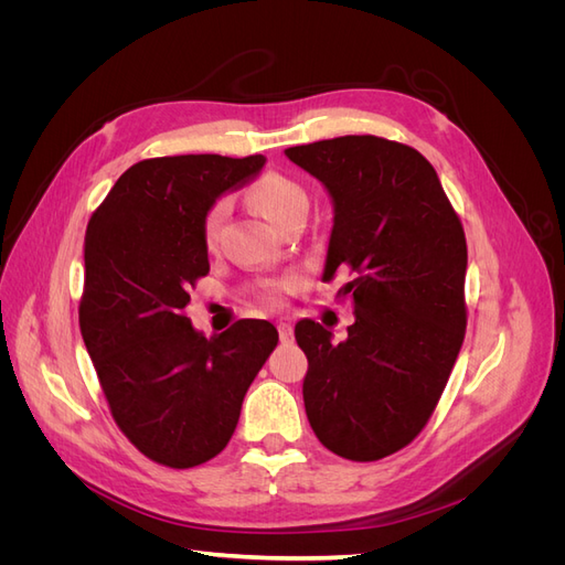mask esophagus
<instances>
[{"label": "esophagus", "instance_id": "1", "mask_svg": "<svg viewBox=\"0 0 565 565\" xmlns=\"http://www.w3.org/2000/svg\"><path fill=\"white\" fill-rule=\"evenodd\" d=\"M278 332H280V341H289V339H292V324L280 322L278 324Z\"/></svg>", "mask_w": 565, "mask_h": 565}]
</instances>
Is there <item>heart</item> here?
Here are the masks:
<instances>
[{"mask_svg": "<svg viewBox=\"0 0 565 565\" xmlns=\"http://www.w3.org/2000/svg\"><path fill=\"white\" fill-rule=\"evenodd\" d=\"M247 200L252 207L259 212L262 216H266L273 226H280L282 221L297 212V210H306V191L303 188L287 179L282 174H264L262 179H256L249 191H247ZM226 216V202L218 200L214 202L210 212L204 214L202 221V241L204 247L210 252L216 249V241H218V228H221V221ZM295 289V278H280V280H270L264 285V299L270 303H280L282 297L287 292H292Z\"/></svg>", "mask_w": 565, "mask_h": 565, "instance_id": "b5f03b06", "label": "heart"}]
</instances>
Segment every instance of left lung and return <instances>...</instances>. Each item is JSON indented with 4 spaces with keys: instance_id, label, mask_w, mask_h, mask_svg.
<instances>
[{
    "instance_id": "1",
    "label": "left lung",
    "mask_w": 565,
    "mask_h": 565,
    "mask_svg": "<svg viewBox=\"0 0 565 565\" xmlns=\"http://www.w3.org/2000/svg\"><path fill=\"white\" fill-rule=\"evenodd\" d=\"M332 198L322 280L349 268L347 341L299 320L309 358L303 405L318 440L353 461L388 457L434 415L467 330V237L422 152L382 136H339L287 148Z\"/></svg>"
}]
</instances>
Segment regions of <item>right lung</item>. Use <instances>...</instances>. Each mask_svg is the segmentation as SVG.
Here are the masks:
<instances>
[{"instance_id":"obj_1","label":"right lung","mask_w":565,"mask_h":565,"mask_svg":"<svg viewBox=\"0 0 565 565\" xmlns=\"http://www.w3.org/2000/svg\"><path fill=\"white\" fill-rule=\"evenodd\" d=\"M264 164V156L141 160L89 218L84 347L119 431L162 467L191 469L228 446L245 393L278 347L268 320L204 337L183 313L210 273L204 214Z\"/></svg>"}]
</instances>
